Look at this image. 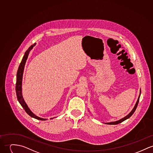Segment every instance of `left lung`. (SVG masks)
I'll list each match as a JSON object with an SVG mask.
<instances>
[{"label": "left lung", "instance_id": "left-lung-1", "mask_svg": "<svg viewBox=\"0 0 153 153\" xmlns=\"http://www.w3.org/2000/svg\"><path fill=\"white\" fill-rule=\"evenodd\" d=\"M140 95H141V89L140 90V94H139V98H138V99H137V102H136V104H135V105L134 106V108H133V109L131 111V112H130L129 114L128 115H126V117H125L124 118H122V119H119V120H118L117 121H115V122H108V123H106V124H108V125H117V124H119V123H121V122H123L124 120H126L127 119H128V118H129L133 114V113L134 112V111H135V110L136 109V108H137V105H138V103H139V98H140Z\"/></svg>", "mask_w": 153, "mask_h": 153}]
</instances>
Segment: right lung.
<instances>
[{
  "label": "right lung",
  "instance_id": "1",
  "mask_svg": "<svg viewBox=\"0 0 153 153\" xmlns=\"http://www.w3.org/2000/svg\"><path fill=\"white\" fill-rule=\"evenodd\" d=\"M36 45V43L32 45L29 48L27 51L25 52V54L24 55L23 58L22 59V60L19 65L17 73V79H16V94H17V100L19 102V103L21 104V105L22 106V107L24 109L25 111V112L28 114V115H29L30 117H31L32 118H35L38 120H47V119H45V118H42L36 116L35 115L31 110L30 109L28 108V105H27V104L25 103L23 97V94H22V80H23V76L24 69L25 67V65L26 63V60L28 58V55L30 53V52L31 51V50L33 48V47ZM54 118H50V119H53Z\"/></svg>",
  "mask_w": 153,
  "mask_h": 153
}]
</instances>
